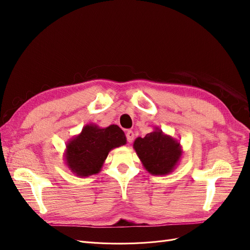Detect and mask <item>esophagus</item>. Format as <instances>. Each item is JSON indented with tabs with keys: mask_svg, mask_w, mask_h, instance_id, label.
<instances>
[{
	"mask_svg": "<svg viewBox=\"0 0 250 250\" xmlns=\"http://www.w3.org/2000/svg\"><path fill=\"white\" fill-rule=\"evenodd\" d=\"M126 138H127L128 143H131V142L133 141V139H134V133H133V131L128 130V131L126 132Z\"/></svg>",
	"mask_w": 250,
	"mask_h": 250,
	"instance_id": "34e87169",
	"label": "esophagus"
}]
</instances>
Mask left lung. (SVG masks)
Here are the masks:
<instances>
[{"instance_id":"obj_1","label":"left lung","mask_w":250,"mask_h":250,"mask_svg":"<svg viewBox=\"0 0 250 250\" xmlns=\"http://www.w3.org/2000/svg\"><path fill=\"white\" fill-rule=\"evenodd\" d=\"M133 148L141 160L144 168L152 175H167L177 166L183 154L180 144L161 129L138 138Z\"/></svg>"}]
</instances>
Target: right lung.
I'll return each mask as SVG.
<instances>
[{
  "label": "right lung",
  "mask_w": 250,
  "mask_h": 250,
  "mask_svg": "<svg viewBox=\"0 0 250 250\" xmlns=\"http://www.w3.org/2000/svg\"><path fill=\"white\" fill-rule=\"evenodd\" d=\"M125 144L124 131L118 125L100 128L87 124L80 134L66 144L65 163L75 175H94L101 171L109 151Z\"/></svg>",
  "instance_id": "right-lung-1"
}]
</instances>
